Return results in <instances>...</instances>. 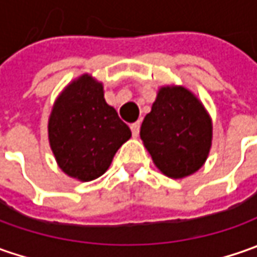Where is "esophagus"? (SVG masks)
I'll return each mask as SVG.
<instances>
[{"label":"esophagus","mask_w":257,"mask_h":257,"mask_svg":"<svg viewBox=\"0 0 257 257\" xmlns=\"http://www.w3.org/2000/svg\"><path fill=\"white\" fill-rule=\"evenodd\" d=\"M130 128H132L133 137H139V133H140V123H139V121H137V123H133L130 125Z\"/></svg>","instance_id":"34e87169"}]
</instances>
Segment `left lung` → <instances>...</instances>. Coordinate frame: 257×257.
<instances>
[{
  "mask_svg": "<svg viewBox=\"0 0 257 257\" xmlns=\"http://www.w3.org/2000/svg\"><path fill=\"white\" fill-rule=\"evenodd\" d=\"M212 120L202 101L182 85H166L144 117L140 137L156 167L183 179L202 167L212 147Z\"/></svg>",
  "mask_w": 257,
  "mask_h": 257,
  "instance_id": "1",
  "label": "left lung"
}]
</instances>
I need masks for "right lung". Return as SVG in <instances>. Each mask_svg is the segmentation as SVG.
Returning a JSON list of instances; mask_svg holds the SVG:
<instances>
[{
    "mask_svg": "<svg viewBox=\"0 0 257 257\" xmlns=\"http://www.w3.org/2000/svg\"><path fill=\"white\" fill-rule=\"evenodd\" d=\"M130 137L128 125L105 103L103 84L88 74L65 87L48 120V140L57 163L67 176L81 182L104 174Z\"/></svg>",
    "mask_w": 257,
    "mask_h": 257,
    "instance_id": "1",
    "label": "right lung"
}]
</instances>
